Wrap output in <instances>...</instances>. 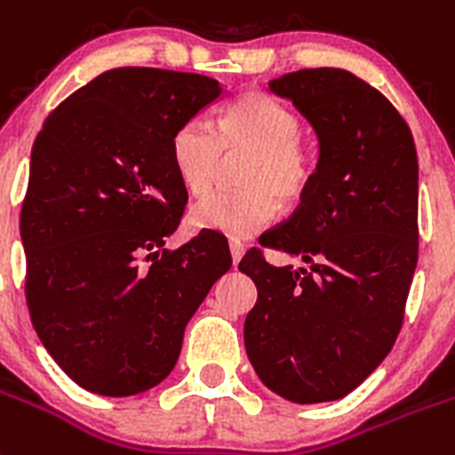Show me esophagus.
Masks as SVG:
<instances>
[{"instance_id":"34e87169","label":"esophagus","mask_w":455,"mask_h":455,"mask_svg":"<svg viewBox=\"0 0 455 455\" xmlns=\"http://www.w3.org/2000/svg\"><path fill=\"white\" fill-rule=\"evenodd\" d=\"M228 250H231L233 266H238L240 259H243V254H244V244L238 243V240H231V243H228Z\"/></svg>"}]
</instances>
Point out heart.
Listing matches in <instances>:
<instances>
[{
    "label": "heart",
    "instance_id": "1",
    "mask_svg": "<svg viewBox=\"0 0 455 455\" xmlns=\"http://www.w3.org/2000/svg\"><path fill=\"white\" fill-rule=\"evenodd\" d=\"M302 124L286 105L250 91L217 118H189L172 134L173 172L189 195H205L215 183L224 151H250L243 192H217L189 212V222L204 231L244 240L266 228L276 215V201L291 205L314 180L315 162L302 144Z\"/></svg>",
    "mask_w": 455,
    "mask_h": 455
}]
</instances>
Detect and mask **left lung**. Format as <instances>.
<instances>
[{
    "mask_svg": "<svg viewBox=\"0 0 455 455\" xmlns=\"http://www.w3.org/2000/svg\"><path fill=\"white\" fill-rule=\"evenodd\" d=\"M270 91L314 125L318 164L298 211L259 243L309 270L270 266L256 247L244 254L238 267L259 288L244 347L286 401H337L401 331L419 254L417 148L392 102L347 70L304 68Z\"/></svg>",
    "mask_w": 455,
    "mask_h": 455,
    "instance_id": "1",
    "label": "left lung"
}]
</instances>
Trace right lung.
<instances>
[{"instance_id": "1", "label": "right lung", "mask_w": 455, "mask_h": 455, "mask_svg": "<svg viewBox=\"0 0 455 455\" xmlns=\"http://www.w3.org/2000/svg\"><path fill=\"white\" fill-rule=\"evenodd\" d=\"M220 96L205 75L114 68L66 98L34 141L20 212L27 307L47 353L86 392L160 385L231 267L215 235L162 250L188 204L172 134Z\"/></svg>"}]
</instances>
